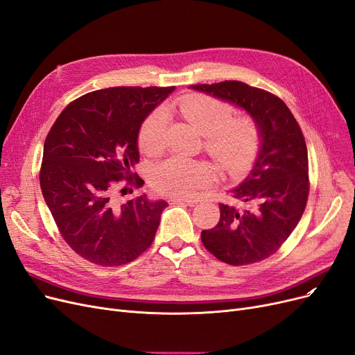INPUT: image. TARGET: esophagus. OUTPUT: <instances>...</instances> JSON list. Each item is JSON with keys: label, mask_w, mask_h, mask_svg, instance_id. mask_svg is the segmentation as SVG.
<instances>
[{"label": "esophagus", "mask_w": 355, "mask_h": 355, "mask_svg": "<svg viewBox=\"0 0 355 355\" xmlns=\"http://www.w3.org/2000/svg\"><path fill=\"white\" fill-rule=\"evenodd\" d=\"M171 203H173V205L194 206V205H198V200H193V199H171Z\"/></svg>", "instance_id": "esophagus-1"}]
</instances>
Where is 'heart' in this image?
I'll return each instance as SVG.
<instances>
[{
  "label": "heart",
  "instance_id": "heart-1",
  "mask_svg": "<svg viewBox=\"0 0 355 355\" xmlns=\"http://www.w3.org/2000/svg\"><path fill=\"white\" fill-rule=\"evenodd\" d=\"M180 111L206 137V149L228 173H240L257 149L259 133L250 118H234L228 103L206 96H193L180 102ZM168 112L156 108L140 128V146L148 153L161 152L165 146ZM214 173L202 161L174 155L157 164L150 175L152 187L171 198H190L211 184Z\"/></svg>",
  "mask_w": 355,
  "mask_h": 355
}]
</instances>
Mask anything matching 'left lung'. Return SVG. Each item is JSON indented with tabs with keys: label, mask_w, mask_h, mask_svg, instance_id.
I'll use <instances>...</instances> for the list:
<instances>
[{
	"label": "left lung",
	"mask_w": 355,
	"mask_h": 355,
	"mask_svg": "<svg viewBox=\"0 0 355 355\" xmlns=\"http://www.w3.org/2000/svg\"><path fill=\"white\" fill-rule=\"evenodd\" d=\"M190 87L241 108L259 133L250 173L230 190L232 203L219 205L218 225L202 231V243L228 265L263 260L290 237L306 209L309 157L304 136L290 108L263 89L239 80Z\"/></svg>",
	"instance_id": "obj_1"
}]
</instances>
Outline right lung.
I'll return each instance as SVG.
<instances>
[{
  "instance_id": "obj_1",
  "label": "right lung",
  "mask_w": 355,
  "mask_h": 355,
  "mask_svg": "<svg viewBox=\"0 0 355 355\" xmlns=\"http://www.w3.org/2000/svg\"><path fill=\"white\" fill-rule=\"evenodd\" d=\"M173 87H108L73 101L44 144L41 190L73 250L101 266H121L152 244L168 203L141 194L111 198L114 181L141 187L135 173L139 131Z\"/></svg>"
}]
</instances>
